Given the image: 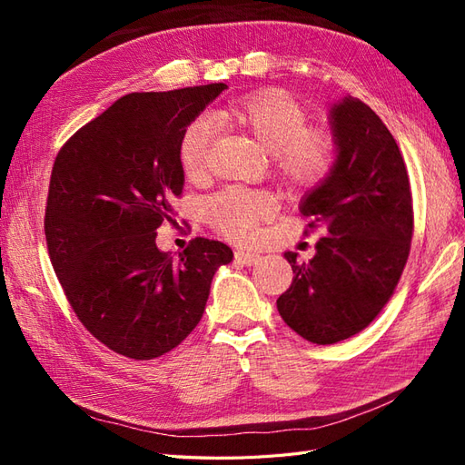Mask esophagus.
I'll list each match as a JSON object with an SVG mask.
<instances>
[{
	"label": "esophagus",
	"instance_id": "obj_1",
	"mask_svg": "<svg viewBox=\"0 0 465 465\" xmlns=\"http://www.w3.org/2000/svg\"><path fill=\"white\" fill-rule=\"evenodd\" d=\"M262 260V255L258 252H248V250H238L235 252V262L243 263V265H253Z\"/></svg>",
	"mask_w": 465,
	"mask_h": 465
}]
</instances>
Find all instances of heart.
Wrapping results in <instances>:
<instances>
[{"label":"heart","instance_id":"obj_1","mask_svg":"<svg viewBox=\"0 0 465 465\" xmlns=\"http://www.w3.org/2000/svg\"><path fill=\"white\" fill-rule=\"evenodd\" d=\"M213 120L240 127L272 153L275 177L290 190H308L331 172L335 143L328 132L308 130L310 115L290 94L280 90L245 95L225 104ZM213 140V125L205 117L187 127L180 147V162L190 180H202L207 153ZM205 213L223 235L238 242L253 238L258 225L275 213L270 195L250 190H223L205 202Z\"/></svg>","mask_w":465,"mask_h":465}]
</instances>
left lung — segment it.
<instances>
[{
  "label": "left lung",
  "mask_w": 465,
  "mask_h": 465,
  "mask_svg": "<svg viewBox=\"0 0 465 465\" xmlns=\"http://www.w3.org/2000/svg\"><path fill=\"white\" fill-rule=\"evenodd\" d=\"M331 172L302 197L300 212L325 235L293 270L278 312L303 340L328 345L361 331L391 298L408 262L413 210L406 163L370 105L345 95L330 104Z\"/></svg>",
  "instance_id": "1"
}]
</instances>
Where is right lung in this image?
I'll return each instance as SVG.
<instances>
[{"mask_svg":"<svg viewBox=\"0 0 465 465\" xmlns=\"http://www.w3.org/2000/svg\"><path fill=\"white\" fill-rule=\"evenodd\" d=\"M225 84L127 94L59 150L45 238L59 283L94 338L132 360H153L200 323L225 243L195 238L173 255L155 245L183 190L180 147Z\"/></svg>","mask_w":465,"mask_h":465,"instance_id":"right-lung-1","label":"right lung"}]
</instances>
